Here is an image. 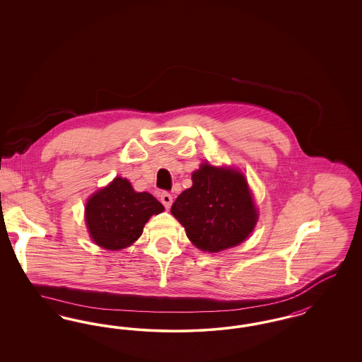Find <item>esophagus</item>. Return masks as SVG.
<instances>
[{
  "label": "esophagus",
  "mask_w": 362,
  "mask_h": 362,
  "mask_svg": "<svg viewBox=\"0 0 362 362\" xmlns=\"http://www.w3.org/2000/svg\"><path fill=\"white\" fill-rule=\"evenodd\" d=\"M160 199H161V204L165 206V209H170L173 205V195L168 194V192H163Z\"/></svg>",
  "instance_id": "esophagus-1"
}]
</instances>
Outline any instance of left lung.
Returning <instances> with one entry per match:
<instances>
[{"mask_svg": "<svg viewBox=\"0 0 362 362\" xmlns=\"http://www.w3.org/2000/svg\"><path fill=\"white\" fill-rule=\"evenodd\" d=\"M191 179L192 186L171 207L191 243L205 252H220L245 240L259 214L244 175L204 163Z\"/></svg>", "mask_w": 362, "mask_h": 362, "instance_id": "8db88e82", "label": "left lung"}]
</instances>
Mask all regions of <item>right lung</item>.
I'll return each mask as SVG.
<instances>
[{
  "mask_svg": "<svg viewBox=\"0 0 362 362\" xmlns=\"http://www.w3.org/2000/svg\"><path fill=\"white\" fill-rule=\"evenodd\" d=\"M163 210L152 194L134 191L127 179L118 176L88 199L86 228L98 245L118 251L137 240L148 220Z\"/></svg>",
  "mask_w": 362,
  "mask_h": 362,
  "instance_id": "obj_1",
  "label": "right lung"
}]
</instances>
